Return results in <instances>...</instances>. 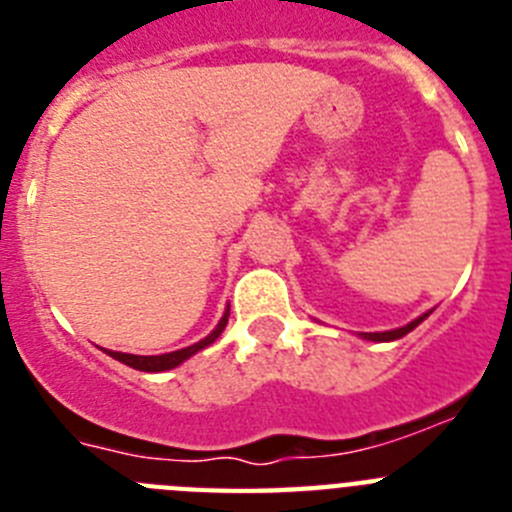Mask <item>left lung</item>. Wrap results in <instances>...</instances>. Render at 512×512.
<instances>
[{
	"label": "left lung",
	"mask_w": 512,
	"mask_h": 512,
	"mask_svg": "<svg viewBox=\"0 0 512 512\" xmlns=\"http://www.w3.org/2000/svg\"><path fill=\"white\" fill-rule=\"evenodd\" d=\"M428 315H431V310H428V312H423V315H420V318H415L413 323L402 325V328H395V330H382V333H359V336L364 338V341H374V343H387V341H397V338L408 336V333H410V330H413V328H418V325L423 323V320L428 318Z\"/></svg>",
	"instance_id": "8db88e82"
}]
</instances>
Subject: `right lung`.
I'll list each match as a JSON object with an SVG mask.
<instances>
[{"mask_svg": "<svg viewBox=\"0 0 512 512\" xmlns=\"http://www.w3.org/2000/svg\"><path fill=\"white\" fill-rule=\"evenodd\" d=\"M228 315H230V305L225 307L223 318H220V323L212 328L210 336H205L202 341L192 343V346L187 348H179V351H171V354H158V356H138V354H122V351H107V348H102L104 354H110L112 359L122 361V364L133 366V369H138V372H169V369H174V366L184 364V361L189 359V356H194L197 351H202V348H207L210 343H215L217 338H220V333L225 330V325H228Z\"/></svg>", "mask_w": 512, "mask_h": 512, "instance_id": "add662e5", "label": "right lung"}]
</instances>
